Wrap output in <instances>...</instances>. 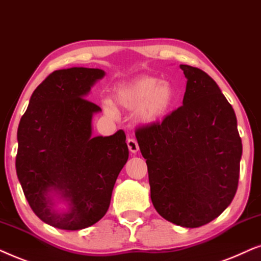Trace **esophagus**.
<instances>
[{"label": "esophagus", "instance_id": "34e87169", "mask_svg": "<svg viewBox=\"0 0 261 261\" xmlns=\"http://www.w3.org/2000/svg\"><path fill=\"white\" fill-rule=\"evenodd\" d=\"M127 143V147L128 149H130L131 152H137L138 150H140V145H138L137 141L135 140V138H128V140L126 141Z\"/></svg>", "mask_w": 261, "mask_h": 261}]
</instances>
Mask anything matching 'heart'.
<instances>
[{"instance_id": "b5f03b06", "label": "heart", "mask_w": 261, "mask_h": 261, "mask_svg": "<svg viewBox=\"0 0 261 261\" xmlns=\"http://www.w3.org/2000/svg\"><path fill=\"white\" fill-rule=\"evenodd\" d=\"M113 99L124 109H136L137 119L150 124L162 119L173 109L176 90L171 82L160 81L155 76L142 75L116 87ZM105 109L110 114L114 113L111 103L106 102Z\"/></svg>"}]
</instances>
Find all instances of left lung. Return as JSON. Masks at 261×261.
Returning <instances> with one entry per match:
<instances>
[{
	"mask_svg": "<svg viewBox=\"0 0 261 261\" xmlns=\"http://www.w3.org/2000/svg\"><path fill=\"white\" fill-rule=\"evenodd\" d=\"M182 105L136 130L152 205L165 220L198 228L220 216L239 185L242 142L234 110L201 69L181 64Z\"/></svg>",
	"mask_w": 261,
	"mask_h": 261,
	"instance_id": "8db88e82",
	"label": "left lung"
}]
</instances>
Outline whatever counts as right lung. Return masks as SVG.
<instances>
[{"label":"right lung","instance_id":"right-lung-1","mask_svg":"<svg viewBox=\"0 0 261 261\" xmlns=\"http://www.w3.org/2000/svg\"><path fill=\"white\" fill-rule=\"evenodd\" d=\"M103 75L90 68L51 72L33 92L20 120L17 178L33 213L55 228L79 230L101 220L127 161L123 130L92 137V117L101 109L86 95ZM50 190L68 201V213H55Z\"/></svg>","mask_w":261,"mask_h":261}]
</instances>
